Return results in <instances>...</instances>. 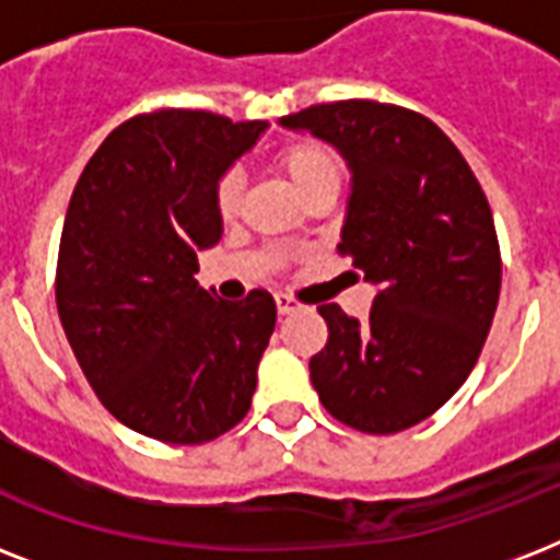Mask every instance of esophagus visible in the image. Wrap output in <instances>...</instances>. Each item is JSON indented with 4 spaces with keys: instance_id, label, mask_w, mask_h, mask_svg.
I'll return each mask as SVG.
<instances>
[{
    "instance_id": "1",
    "label": "esophagus",
    "mask_w": 560,
    "mask_h": 560,
    "mask_svg": "<svg viewBox=\"0 0 560 560\" xmlns=\"http://www.w3.org/2000/svg\"><path fill=\"white\" fill-rule=\"evenodd\" d=\"M276 307H279L281 316H293V314H299V311H302V305H299L296 299L284 296V293H279V296H276Z\"/></svg>"
}]
</instances>
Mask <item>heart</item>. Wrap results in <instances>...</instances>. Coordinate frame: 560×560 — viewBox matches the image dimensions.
Here are the masks:
<instances>
[{
    "instance_id": "obj_1",
    "label": "heart",
    "mask_w": 560,
    "mask_h": 560,
    "mask_svg": "<svg viewBox=\"0 0 560 560\" xmlns=\"http://www.w3.org/2000/svg\"><path fill=\"white\" fill-rule=\"evenodd\" d=\"M276 165L284 171V177L293 183L299 194H305L311 186H319L325 179H340L342 162L334 148H328L319 139H296V142L284 144L276 153ZM241 194H244V183L232 174H223L214 188V206H218L220 218H232L241 206Z\"/></svg>"
}]
</instances>
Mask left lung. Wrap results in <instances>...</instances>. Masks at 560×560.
I'll list each match as a JSON object with an SVG mask.
<instances>
[{
    "mask_svg": "<svg viewBox=\"0 0 560 560\" xmlns=\"http://www.w3.org/2000/svg\"><path fill=\"white\" fill-rule=\"evenodd\" d=\"M351 168L340 255L377 284L366 323L319 305L311 358L323 407L360 433L424 421L477 366L500 299V244L474 171L439 127L381 101H334L281 118Z\"/></svg>",
    "mask_w": 560,
    "mask_h": 560,
    "instance_id": "left-lung-1",
    "label": "left lung"
}]
</instances>
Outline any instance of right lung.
I'll return each mask as SVG.
<instances>
[{
	"label": "right lung",
	"instance_id": "right-lung-1",
	"mask_svg": "<svg viewBox=\"0 0 560 560\" xmlns=\"http://www.w3.org/2000/svg\"><path fill=\"white\" fill-rule=\"evenodd\" d=\"M264 130L206 109L127 118L69 200L55 281L66 340L101 404L156 442H211L253 404L276 302H223L194 272L223 235L218 179Z\"/></svg>",
	"mask_w": 560,
	"mask_h": 560
}]
</instances>
